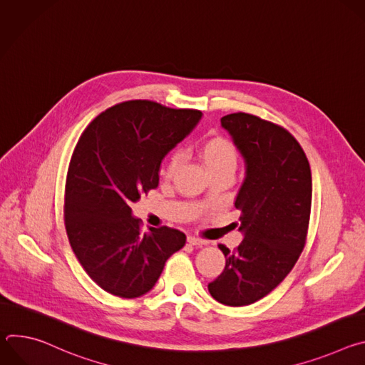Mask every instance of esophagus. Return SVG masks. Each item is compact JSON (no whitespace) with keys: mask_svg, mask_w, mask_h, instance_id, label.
<instances>
[{"mask_svg":"<svg viewBox=\"0 0 365 365\" xmlns=\"http://www.w3.org/2000/svg\"><path fill=\"white\" fill-rule=\"evenodd\" d=\"M187 242L190 244V245H203V244H206V241H203V240H200V238H197V237H187Z\"/></svg>","mask_w":365,"mask_h":365,"instance_id":"1","label":"esophagus"}]
</instances>
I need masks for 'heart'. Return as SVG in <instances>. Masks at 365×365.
<instances>
[{
    "label": "heart",
    "instance_id": "1",
    "mask_svg": "<svg viewBox=\"0 0 365 365\" xmlns=\"http://www.w3.org/2000/svg\"><path fill=\"white\" fill-rule=\"evenodd\" d=\"M200 158L210 173L231 170L235 172L238 165V154L232 143L224 137H215L203 143L200 147ZM182 155L179 153L172 154L165 166V176L170 178L180 166Z\"/></svg>",
    "mask_w": 365,
    "mask_h": 365
}]
</instances>
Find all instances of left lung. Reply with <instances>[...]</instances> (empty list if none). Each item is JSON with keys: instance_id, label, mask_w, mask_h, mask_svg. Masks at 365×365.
I'll return each instance as SVG.
<instances>
[{"instance_id": "8db88e82", "label": "left lung", "mask_w": 365, "mask_h": 365, "mask_svg": "<svg viewBox=\"0 0 365 365\" xmlns=\"http://www.w3.org/2000/svg\"><path fill=\"white\" fill-rule=\"evenodd\" d=\"M221 125L244 159L234 202L244 238L234 251L220 244L225 269L207 290L222 304L245 306L269 294L296 264L309 227L312 175L303 148L283 127L245 113L222 117Z\"/></svg>"}]
</instances>
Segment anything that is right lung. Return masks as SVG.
<instances>
[{
  "label": "right lung",
  "mask_w": 365,
  "mask_h": 365,
  "mask_svg": "<svg viewBox=\"0 0 365 365\" xmlns=\"http://www.w3.org/2000/svg\"><path fill=\"white\" fill-rule=\"evenodd\" d=\"M202 113L153 101H127L99 114L72 154L65 190L71 247L106 292L134 299L150 292L186 235L168 227L140 231L130 205L159 186L165 155L196 127Z\"/></svg>",
  "instance_id": "right-lung-1"
}]
</instances>
